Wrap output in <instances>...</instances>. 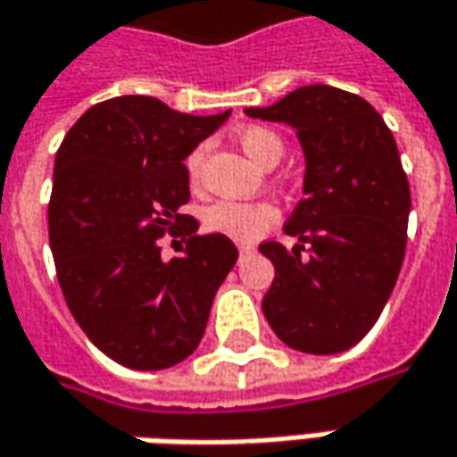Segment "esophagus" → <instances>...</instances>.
<instances>
[{
  "instance_id": "obj_1",
  "label": "esophagus",
  "mask_w": 457,
  "mask_h": 457,
  "mask_svg": "<svg viewBox=\"0 0 457 457\" xmlns=\"http://www.w3.org/2000/svg\"><path fill=\"white\" fill-rule=\"evenodd\" d=\"M237 250H240V254H253L254 245L253 242H240V245H237Z\"/></svg>"
}]
</instances>
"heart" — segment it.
<instances>
[{
    "mask_svg": "<svg viewBox=\"0 0 457 457\" xmlns=\"http://www.w3.org/2000/svg\"><path fill=\"white\" fill-rule=\"evenodd\" d=\"M237 142L245 154L257 164L280 162L285 142L278 132L268 127H245L237 135ZM203 164V150H195L187 157V172L195 179ZM275 207L268 203H237V200H220L204 210V225L212 232L228 235L232 240H254L275 222Z\"/></svg>",
    "mask_w": 457,
    "mask_h": 457,
    "instance_id": "1",
    "label": "heart"
}]
</instances>
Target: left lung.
I'll return each mask as SVG.
<instances>
[{
  "instance_id": "1",
  "label": "left lung",
  "mask_w": 457,
  "mask_h": 457,
  "mask_svg": "<svg viewBox=\"0 0 457 457\" xmlns=\"http://www.w3.org/2000/svg\"><path fill=\"white\" fill-rule=\"evenodd\" d=\"M245 114L290 124L305 152V197L285 222L297 245H260L275 265L262 312L287 347L343 353L370 333L405 257L411 187L398 145L370 102L337 87H300Z\"/></svg>"
}]
</instances>
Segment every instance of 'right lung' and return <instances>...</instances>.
<instances>
[{
    "label": "right lung",
    "instance_id": "right-lung-1",
    "mask_svg": "<svg viewBox=\"0 0 457 457\" xmlns=\"http://www.w3.org/2000/svg\"><path fill=\"white\" fill-rule=\"evenodd\" d=\"M228 117L124 95L89 107L59 145L49 197L59 287L87 337L124 368L164 370L189 358L237 262L229 237L197 235V220L179 215L185 160ZM164 231L183 235L179 258L162 257Z\"/></svg>",
    "mask_w": 457,
    "mask_h": 457
}]
</instances>
